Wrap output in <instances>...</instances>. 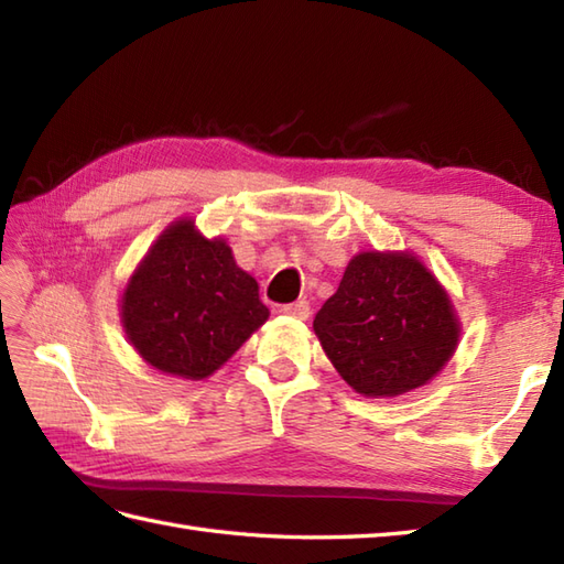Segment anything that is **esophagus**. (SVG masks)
Listing matches in <instances>:
<instances>
[{"label":"esophagus","mask_w":564,"mask_h":564,"mask_svg":"<svg viewBox=\"0 0 564 564\" xmlns=\"http://www.w3.org/2000/svg\"><path fill=\"white\" fill-rule=\"evenodd\" d=\"M281 313L289 315V317H295V319H307L310 317V303L297 301V303H291V305H283Z\"/></svg>","instance_id":"1"}]
</instances>
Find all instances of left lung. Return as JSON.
Here are the masks:
<instances>
[{
  "mask_svg": "<svg viewBox=\"0 0 564 564\" xmlns=\"http://www.w3.org/2000/svg\"><path fill=\"white\" fill-rule=\"evenodd\" d=\"M315 334L364 398H398L434 380L460 341L448 291L412 251H358Z\"/></svg>",
  "mask_w": 564,
  "mask_h": 564,
  "instance_id": "left-lung-1",
  "label": "left lung"
}]
</instances>
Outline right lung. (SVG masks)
Wrapping results in <instances>:
<instances>
[{"instance_id":"1","label":"right lung","mask_w":564,"mask_h":564,"mask_svg":"<svg viewBox=\"0 0 564 564\" xmlns=\"http://www.w3.org/2000/svg\"><path fill=\"white\" fill-rule=\"evenodd\" d=\"M269 319L254 275L223 237L174 220L140 259L121 295L130 346L166 376L203 380Z\"/></svg>"}]
</instances>
